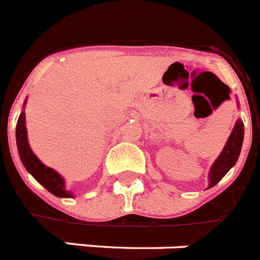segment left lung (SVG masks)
I'll list each match as a JSON object with an SVG mask.
<instances>
[{"label":"left lung","mask_w":260,"mask_h":260,"mask_svg":"<svg viewBox=\"0 0 260 260\" xmlns=\"http://www.w3.org/2000/svg\"><path fill=\"white\" fill-rule=\"evenodd\" d=\"M244 136V125L242 120H238L234 126L231 136H230L224 149L221 152L216 161L214 163L210 172V187H214L223 176H224L231 167L236 163V160L239 157L242 144H243Z\"/></svg>","instance_id":"obj_1"}]
</instances>
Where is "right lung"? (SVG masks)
Masks as SVG:
<instances>
[{"instance_id": "obj_1", "label": "right lung", "mask_w": 260, "mask_h": 260, "mask_svg": "<svg viewBox=\"0 0 260 260\" xmlns=\"http://www.w3.org/2000/svg\"><path fill=\"white\" fill-rule=\"evenodd\" d=\"M16 139H17V148L20 153L21 161L25 166L29 172L33 175V178L42 184L49 192L53 195L60 196V198H71V193L64 189V180L60 175L57 174L49 167L44 166L40 161L36 155L31 152L30 147L27 144L26 136V126H25V112H22L18 117L16 128Z\"/></svg>"}]
</instances>
